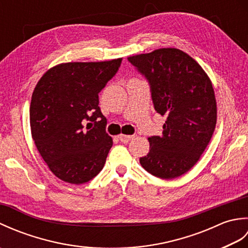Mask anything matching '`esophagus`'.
Returning a JSON list of instances; mask_svg holds the SVG:
<instances>
[{
  "label": "esophagus",
  "mask_w": 248,
  "mask_h": 248,
  "mask_svg": "<svg viewBox=\"0 0 248 248\" xmlns=\"http://www.w3.org/2000/svg\"><path fill=\"white\" fill-rule=\"evenodd\" d=\"M133 139H134V135H124V134L119 135V140L123 141V143H129V141Z\"/></svg>",
  "instance_id": "obj_1"
}]
</instances>
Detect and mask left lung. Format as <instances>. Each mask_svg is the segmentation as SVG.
<instances>
[{"label":"left lung","instance_id":"1","mask_svg":"<svg viewBox=\"0 0 248 248\" xmlns=\"http://www.w3.org/2000/svg\"><path fill=\"white\" fill-rule=\"evenodd\" d=\"M150 86L156 113L165 116L161 136H150L145 170L161 179L180 177L196 164L217 124L212 83L202 67L183 51L167 48L128 57Z\"/></svg>","mask_w":248,"mask_h":248}]
</instances>
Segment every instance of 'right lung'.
Listing matches in <instances>:
<instances>
[{"instance_id": "1", "label": "right lung", "mask_w": 248, "mask_h": 248, "mask_svg": "<svg viewBox=\"0 0 248 248\" xmlns=\"http://www.w3.org/2000/svg\"><path fill=\"white\" fill-rule=\"evenodd\" d=\"M123 59L67 62L46 71L31 96V136L50 170L71 184L91 181L101 171L112 138L99 105V93L117 73ZM88 120L85 129L83 121Z\"/></svg>"}]
</instances>
